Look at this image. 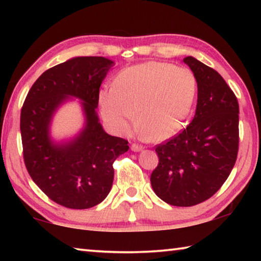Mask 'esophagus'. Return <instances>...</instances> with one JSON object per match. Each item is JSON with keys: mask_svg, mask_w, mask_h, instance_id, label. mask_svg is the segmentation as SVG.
I'll return each mask as SVG.
<instances>
[{"mask_svg": "<svg viewBox=\"0 0 261 261\" xmlns=\"http://www.w3.org/2000/svg\"><path fill=\"white\" fill-rule=\"evenodd\" d=\"M144 147L141 146V145H138V144H132L131 145V149L134 152H139V151H141V149H143Z\"/></svg>", "mask_w": 261, "mask_h": 261, "instance_id": "34e87169", "label": "esophagus"}]
</instances>
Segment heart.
I'll return each instance as SVG.
<instances>
[{"label":"heart","mask_w":261,"mask_h":261,"mask_svg":"<svg viewBox=\"0 0 261 261\" xmlns=\"http://www.w3.org/2000/svg\"><path fill=\"white\" fill-rule=\"evenodd\" d=\"M197 91V78L189 68L152 61L122 70L113 87L100 91V109L120 131L129 129L137 112L141 135L160 143L182 129Z\"/></svg>","instance_id":"1"}]
</instances>
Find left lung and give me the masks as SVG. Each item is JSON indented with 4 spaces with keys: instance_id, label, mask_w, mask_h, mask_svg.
Returning <instances> with one entry per match:
<instances>
[{
    "instance_id": "8db88e82",
    "label": "left lung",
    "mask_w": 261,
    "mask_h": 261,
    "mask_svg": "<svg viewBox=\"0 0 261 261\" xmlns=\"http://www.w3.org/2000/svg\"><path fill=\"white\" fill-rule=\"evenodd\" d=\"M183 62L197 78L196 114L180 134L155 146L159 163L151 184L167 204L189 207L210 199L230 175L240 144V107L218 71L192 56Z\"/></svg>"
}]
</instances>
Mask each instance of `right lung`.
Listing matches in <instances>:
<instances>
[{"label":"right lung","instance_id":"obj_1","mask_svg":"<svg viewBox=\"0 0 261 261\" xmlns=\"http://www.w3.org/2000/svg\"><path fill=\"white\" fill-rule=\"evenodd\" d=\"M113 64L101 56L57 64L35 81L21 108L26 169L49 199L68 208H91L103 201L113 185V163L129 149L127 140L105 132L95 112L101 83ZM68 96L84 101L87 124L73 141L57 145L50 140L49 124Z\"/></svg>","mask_w":261,"mask_h":261}]
</instances>
